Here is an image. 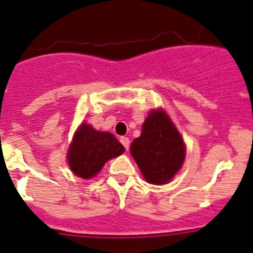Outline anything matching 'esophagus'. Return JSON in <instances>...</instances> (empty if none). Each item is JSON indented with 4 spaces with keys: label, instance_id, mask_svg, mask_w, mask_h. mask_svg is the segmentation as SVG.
Returning <instances> with one entry per match:
<instances>
[{
    "label": "esophagus",
    "instance_id": "34e87169",
    "mask_svg": "<svg viewBox=\"0 0 253 253\" xmlns=\"http://www.w3.org/2000/svg\"><path fill=\"white\" fill-rule=\"evenodd\" d=\"M120 141H121V143H122V145H124L125 149L128 150V147H129V140H128V137H121V138H120Z\"/></svg>",
    "mask_w": 253,
    "mask_h": 253
}]
</instances>
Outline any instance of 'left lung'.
<instances>
[{"label":"left lung","instance_id":"1","mask_svg":"<svg viewBox=\"0 0 253 253\" xmlns=\"http://www.w3.org/2000/svg\"><path fill=\"white\" fill-rule=\"evenodd\" d=\"M131 154L149 183L166 184L179 171L185 156L183 138L164 111H152Z\"/></svg>","mask_w":253,"mask_h":253}]
</instances>
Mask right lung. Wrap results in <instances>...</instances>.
Instances as JSON below:
<instances>
[{
  "instance_id": "right-lung-1",
  "label": "right lung",
  "mask_w": 253,
  "mask_h": 253,
  "mask_svg": "<svg viewBox=\"0 0 253 253\" xmlns=\"http://www.w3.org/2000/svg\"><path fill=\"white\" fill-rule=\"evenodd\" d=\"M125 151L120 141L110 132L95 131L83 124L76 132L68 151L70 169L83 179H90L103 168L104 163Z\"/></svg>"
}]
</instances>
